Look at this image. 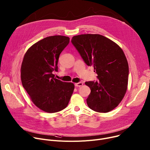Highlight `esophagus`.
Here are the masks:
<instances>
[{
	"mask_svg": "<svg viewBox=\"0 0 150 150\" xmlns=\"http://www.w3.org/2000/svg\"><path fill=\"white\" fill-rule=\"evenodd\" d=\"M83 83H81V82L77 83H75V86L76 87H81V86H83Z\"/></svg>",
	"mask_w": 150,
	"mask_h": 150,
	"instance_id": "obj_1",
	"label": "esophagus"
}]
</instances>
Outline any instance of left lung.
<instances>
[{"instance_id": "8db88e82", "label": "left lung", "mask_w": 150, "mask_h": 150, "mask_svg": "<svg viewBox=\"0 0 150 150\" xmlns=\"http://www.w3.org/2000/svg\"><path fill=\"white\" fill-rule=\"evenodd\" d=\"M71 42L98 75L97 81L85 83L91 90L87 98L88 107L99 113L112 111L121 102L127 89L129 69L122 49L99 34L75 35Z\"/></svg>"}]
</instances>
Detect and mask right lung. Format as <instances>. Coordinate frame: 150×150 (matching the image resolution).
Listing matches in <instances>:
<instances>
[{
    "mask_svg": "<svg viewBox=\"0 0 150 150\" xmlns=\"http://www.w3.org/2000/svg\"><path fill=\"white\" fill-rule=\"evenodd\" d=\"M70 41L68 37H46L30 47L21 66L23 87L34 105L47 113H56L65 108L74 90L72 83L55 78L59 54Z\"/></svg>",
    "mask_w": 150,
    "mask_h": 150,
    "instance_id": "obj_1",
    "label": "right lung"
}]
</instances>
